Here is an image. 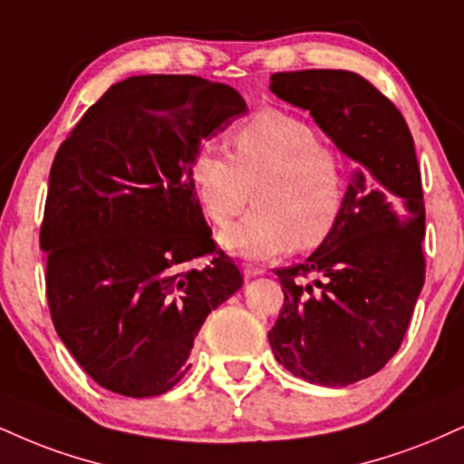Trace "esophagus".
I'll list each match as a JSON object with an SVG mask.
<instances>
[{
	"label": "esophagus",
	"mask_w": 464,
	"mask_h": 464,
	"mask_svg": "<svg viewBox=\"0 0 464 464\" xmlns=\"http://www.w3.org/2000/svg\"><path fill=\"white\" fill-rule=\"evenodd\" d=\"M242 270H244V275H246L248 278H253V276H261L264 275V267L261 266H253V264H244L242 266Z\"/></svg>",
	"instance_id": "1"
}]
</instances>
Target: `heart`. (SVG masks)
Listing matches in <instances>:
<instances>
[{"label":"heart","instance_id":"b5f03b06","mask_svg":"<svg viewBox=\"0 0 464 464\" xmlns=\"http://www.w3.org/2000/svg\"><path fill=\"white\" fill-rule=\"evenodd\" d=\"M231 158L205 149L192 161L194 192L205 216L227 225L255 200L256 208L220 233L228 253L270 259L317 248L345 205V166L315 127L283 110L256 111L231 133Z\"/></svg>","mask_w":464,"mask_h":464}]
</instances>
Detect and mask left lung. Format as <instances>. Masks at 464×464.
Listing matches in <instances>:
<instances>
[{
    "label": "left lung",
    "mask_w": 464,
    "mask_h": 464,
    "mask_svg": "<svg viewBox=\"0 0 464 464\" xmlns=\"http://www.w3.org/2000/svg\"><path fill=\"white\" fill-rule=\"evenodd\" d=\"M270 80L278 99L309 110L354 169L326 242L303 264L276 270L285 303L267 339L294 376L345 387L398 353L426 278L415 142L400 110L356 72L311 69ZM309 274L318 278L304 286Z\"/></svg>",
    "instance_id": "1"
}]
</instances>
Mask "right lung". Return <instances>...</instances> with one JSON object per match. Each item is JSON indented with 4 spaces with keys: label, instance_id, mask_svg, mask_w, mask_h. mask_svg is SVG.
<instances>
[{
    "label": "right lung",
    "instance_id": "add662e5",
    "mask_svg": "<svg viewBox=\"0 0 464 464\" xmlns=\"http://www.w3.org/2000/svg\"><path fill=\"white\" fill-rule=\"evenodd\" d=\"M248 111L227 83H114L60 144L41 227L55 333L94 382L127 398L186 376L205 317L242 287L194 192L205 138ZM211 256L208 266L188 264Z\"/></svg>",
    "mask_w": 464,
    "mask_h": 464
}]
</instances>
